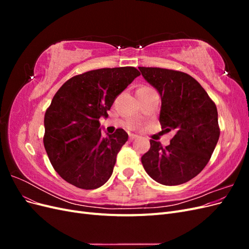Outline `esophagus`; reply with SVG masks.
I'll list each match as a JSON object with an SVG mask.
<instances>
[{"mask_svg": "<svg viewBox=\"0 0 249 249\" xmlns=\"http://www.w3.org/2000/svg\"><path fill=\"white\" fill-rule=\"evenodd\" d=\"M129 138H130L131 141H133L134 139L138 138V136H137V135H135V134H129Z\"/></svg>", "mask_w": 249, "mask_h": 249, "instance_id": "34e87169", "label": "esophagus"}]
</instances>
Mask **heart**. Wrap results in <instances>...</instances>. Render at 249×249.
Listing matches in <instances>:
<instances>
[{"label":"heart","mask_w":249,"mask_h":249,"mask_svg":"<svg viewBox=\"0 0 249 249\" xmlns=\"http://www.w3.org/2000/svg\"><path fill=\"white\" fill-rule=\"evenodd\" d=\"M146 89H150V88H148V87H141L138 90H146Z\"/></svg>","instance_id":"1"}]
</instances>
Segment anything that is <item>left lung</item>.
<instances>
[{"instance_id":"8db88e82","label":"left lung","mask_w":249,"mask_h":249,"mask_svg":"<svg viewBox=\"0 0 249 249\" xmlns=\"http://www.w3.org/2000/svg\"><path fill=\"white\" fill-rule=\"evenodd\" d=\"M161 96L159 122L173 131L170 144L150 140L141 157L147 175L165 186L187 183L205 168L219 139L218 113L206 90L189 74L159 67H139Z\"/></svg>"}]
</instances>
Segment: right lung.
Here are the masks:
<instances>
[{
  "label": "right lung",
  "instance_id": "add662e5",
  "mask_svg": "<svg viewBox=\"0 0 249 249\" xmlns=\"http://www.w3.org/2000/svg\"><path fill=\"white\" fill-rule=\"evenodd\" d=\"M138 76L132 66L90 71L66 81L53 97L44 115L43 144L67 183L91 190L112 176L129 136L123 129L103 136L99 119L108 117L117 95Z\"/></svg>",
  "mask_w": 249,
  "mask_h": 249
}]
</instances>
